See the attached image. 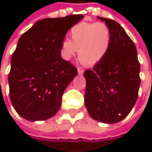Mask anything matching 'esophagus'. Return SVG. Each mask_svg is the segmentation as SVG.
I'll return each instance as SVG.
<instances>
[{
	"label": "esophagus",
	"instance_id": "34e87169",
	"mask_svg": "<svg viewBox=\"0 0 152 152\" xmlns=\"http://www.w3.org/2000/svg\"><path fill=\"white\" fill-rule=\"evenodd\" d=\"M77 71H78V74H79V75H83V72H84V70H83L82 68H78V69H77Z\"/></svg>",
	"mask_w": 152,
	"mask_h": 152
}]
</instances>
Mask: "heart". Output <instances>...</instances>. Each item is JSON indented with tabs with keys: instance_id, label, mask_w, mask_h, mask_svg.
I'll list each match as a JSON object with an SVG mask.
<instances>
[{
	"instance_id": "b5f03b06",
	"label": "heart",
	"mask_w": 152,
	"mask_h": 152,
	"mask_svg": "<svg viewBox=\"0 0 152 152\" xmlns=\"http://www.w3.org/2000/svg\"><path fill=\"white\" fill-rule=\"evenodd\" d=\"M111 41V31L106 23H80L70 29L69 40L62 42L61 55L69 61L78 51V59L83 64L94 66L106 57Z\"/></svg>"
}]
</instances>
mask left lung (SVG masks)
I'll list each match as a JSON object with an SVG mask.
<instances>
[{
    "instance_id": "left-lung-1",
    "label": "left lung",
    "mask_w": 152,
    "mask_h": 152,
    "mask_svg": "<svg viewBox=\"0 0 152 152\" xmlns=\"http://www.w3.org/2000/svg\"><path fill=\"white\" fill-rule=\"evenodd\" d=\"M105 21L112 35L106 57L85 70V106L96 121L116 123L130 113L138 98L140 63L135 43L115 21Z\"/></svg>"
}]
</instances>
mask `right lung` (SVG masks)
<instances>
[{"instance_id": "1", "label": "right lung", "mask_w": 152, "mask_h": 152, "mask_svg": "<svg viewBox=\"0 0 152 152\" xmlns=\"http://www.w3.org/2000/svg\"><path fill=\"white\" fill-rule=\"evenodd\" d=\"M83 18H45L20 37L11 56L9 84L10 101L23 118L44 121L60 109L65 89L77 75L76 67L61 58V44L67 31Z\"/></svg>"}]
</instances>
